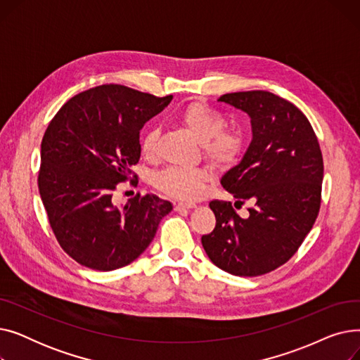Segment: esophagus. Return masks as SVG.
Returning a JSON list of instances; mask_svg holds the SVG:
<instances>
[{
	"instance_id": "1",
	"label": "esophagus",
	"mask_w": 360,
	"mask_h": 360,
	"mask_svg": "<svg viewBox=\"0 0 360 360\" xmlns=\"http://www.w3.org/2000/svg\"><path fill=\"white\" fill-rule=\"evenodd\" d=\"M195 207H197L195 202H178V204H175V210H176V212L191 210V209H195Z\"/></svg>"
}]
</instances>
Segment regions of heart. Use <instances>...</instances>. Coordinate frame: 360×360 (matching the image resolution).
Listing matches in <instances>:
<instances>
[{
	"mask_svg": "<svg viewBox=\"0 0 360 360\" xmlns=\"http://www.w3.org/2000/svg\"><path fill=\"white\" fill-rule=\"evenodd\" d=\"M178 122L202 144L205 160L213 167L231 166L239 158L243 140L236 131H223L224 120L219 112L201 102L185 106L176 117ZM159 131L148 129L141 140V153L146 159H155L158 155ZM209 174L202 169L166 167L155 174L151 182L166 195L194 200L200 197Z\"/></svg>",
	"mask_w": 360,
	"mask_h": 360,
	"instance_id": "obj_1",
	"label": "heart"
}]
</instances>
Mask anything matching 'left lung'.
<instances>
[{
  "label": "left lung",
  "instance_id": "obj_1",
  "mask_svg": "<svg viewBox=\"0 0 360 360\" xmlns=\"http://www.w3.org/2000/svg\"><path fill=\"white\" fill-rule=\"evenodd\" d=\"M217 101L251 118L252 140L220 184L236 202L250 200L254 207L242 219L231 202L212 201L216 228L201 243L223 271L261 276L289 261L312 229L321 205L323 155L308 118L289 101L264 90L226 93Z\"/></svg>",
  "mask_w": 360,
  "mask_h": 360
}]
</instances>
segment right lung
I'll return each mask as SVG.
<instances>
[{"label":"right lung","mask_w":360,"mask_h":360,"mask_svg":"<svg viewBox=\"0 0 360 360\" xmlns=\"http://www.w3.org/2000/svg\"><path fill=\"white\" fill-rule=\"evenodd\" d=\"M172 101L120 84L75 94L53 117L41 144L39 193L61 248L91 270L137 259L174 209L155 194L117 205L112 193L141 155L140 129Z\"/></svg>","instance_id":"add662e5"}]
</instances>
